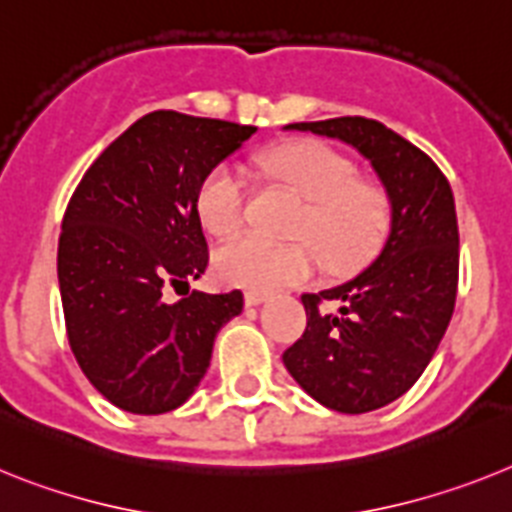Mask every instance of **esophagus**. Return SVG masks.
Instances as JSON below:
<instances>
[{"label":"esophagus","mask_w":512,"mask_h":512,"mask_svg":"<svg viewBox=\"0 0 512 512\" xmlns=\"http://www.w3.org/2000/svg\"><path fill=\"white\" fill-rule=\"evenodd\" d=\"M265 299H268V293H262V291L244 293V301H247V306H257V304H262Z\"/></svg>","instance_id":"obj_1"}]
</instances>
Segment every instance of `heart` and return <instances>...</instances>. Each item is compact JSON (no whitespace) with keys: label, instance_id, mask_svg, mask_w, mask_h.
Wrapping results in <instances>:
<instances>
[{"label":"heart","instance_id":"b5f03b06","mask_svg":"<svg viewBox=\"0 0 512 512\" xmlns=\"http://www.w3.org/2000/svg\"><path fill=\"white\" fill-rule=\"evenodd\" d=\"M265 175L304 198L293 237L306 242L273 244L260 237L231 239L216 252V273L226 283L275 291L309 281L319 255L332 273H350L373 255L389 224L386 195L361 182L358 167L335 149L314 141L286 144L257 157ZM195 211L213 237H231L244 224L247 180L239 164L221 162L203 177Z\"/></svg>","mask_w":512,"mask_h":512}]
</instances>
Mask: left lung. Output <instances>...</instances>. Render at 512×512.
Segmentation results:
<instances>
[{"label": "left lung", "mask_w": 512, "mask_h": 512, "mask_svg": "<svg viewBox=\"0 0 512 512\" xmlns=\"http://www.w3.org/2000/svg\"><path fill=\"white\" fill-rule=\"evenodd\" d=\"M361 151L391 206L389 237L353 281L304 293L306 330L283 353L319 404L345 415L379 410L410 389L441 345L459 286V224L438 164L384 123L345 115L291 123ZM322 300L341 309L322 312Z\"/></svg>", "instance_id": "left-lung-1"}]
</instances>
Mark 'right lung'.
<instances>
[{
    "label": "right lung",
    "mask_w": 512,
    "mask_h": 512,
    "mask_svg": "<svg viewBox=\"0 0 512 512\" xmlns=\"http://www.w3.org/2000/svg\"><path fill=\"white\" fill-rule=\"evenodd\" d=\"M255 126L154 110L123 131L71 195L59 237L66 335L102 397L133 415L177 410L206 376L242 291H190L208 244L195 211L203 177ZM186 286L172 305L166 288Z\"/></svg>",
    "instance_id": "add662e5"
}]
</instances>
